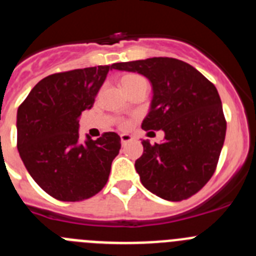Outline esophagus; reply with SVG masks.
<instances>
[{
	"label": "esophagus",
	"instance_id": "obj_1",
	"mask_svg": "<svg viewBox=\"0 0 256 256\" xmlns=\"http://www.w3.org/2000/svg\"><path fill=\"white\" fill-rule=\"evenodd\" d=\"M133 140V137L130 134H122L120 136V142H122V144H128V142H130Z\"/></svg>",
	"mask_w": 256,
	"mask_h": 256
}]
</instances>
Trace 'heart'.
<instances>
[{
    "label": "heart",
    "mask_w": 256,
    "mask_h": 256,
    "mask_svg": "<svg viewBox=\"0 0 256 256\" xmlns=\"http://www.w3.org/2000/svg\"><path fill=\"white\" fill-rule=\"evenodd\" d=\"M138 79H142V76H136V74H128V76H123V79H122V84L134 82V80H138ZM119 126H120V128H128V126H130V122L120 120L119 122Z\"/></svg>",
    "instance_id": "b5f03b06"
}]
</instances>
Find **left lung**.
I'll return each instance as SVG.
<instances>
[{"label":"left lung","mask_w":256,"mask_h":256,"mask_svg":"<svg viewBox=\"0 0 256 256\" xmlns=\"http://www.w3.org/2000/svg\"><path fill=\"white\" fill-rule=\"evenodd\" d=\"M112 69L137 72L152 84L151 110L142 130L165 133L162 144L144 140L136 160L142 184L156 196L182 201L209 182L224 144L226 122L216 86L190 64L173 58L115 62Z\"/></svg>","instance_id":"left-lung-1"}]
</instances>
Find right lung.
<instances>
[{
  "label": "right lung",
  "mask_w": 256,
  "mask_h": 256,
  "mask_svg": "<svg viewBox=\"0 0 256 256\" xmlns=\"http://www.w3.org/2000/svg\"><path fill=\"white\" fill-rule=\"evenodd\" d=\"M112 65L44 78L18 108V150L38 186L56 200L83 201L105 187L120 137L79 140V118L91 108Z\"/></svg>",
  "instance_id": "add662e5"
}]
</instances>
